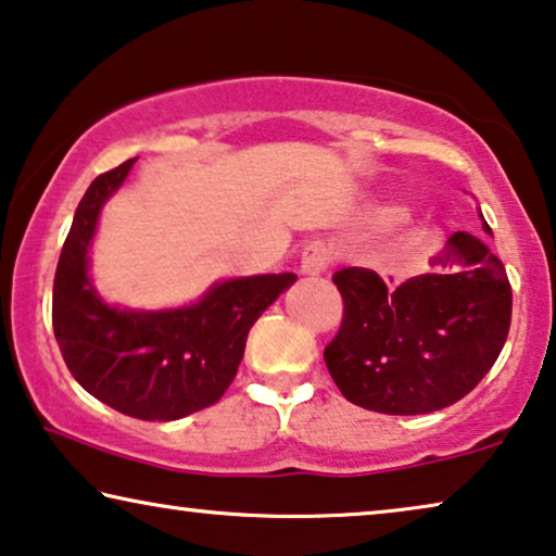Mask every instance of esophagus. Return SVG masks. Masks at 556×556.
Instances as JSON below:
<instances>
[{"label": "esophagus", "mask_w": 556, "mask_h": 556, "mask_svg": "<svg viewBox=\"0 0 556 556\" xmlns=\"http://www.w3.org/2000/svg\"><path fill=\"white\" fill-rule=\"evenodd\" d=\"M332 264V249L325 241H312V244L302 252V275L304 277H319L330 269Z\"/></svg>", "instance_id": "1"}]
</instances>
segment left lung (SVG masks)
I'll list each match as a JSON object with an SVG mask.
<instances>
[{"instance_id": "8db88e82", "label": "left lung", "mask_w": 556, "mask_h": 556, "mask_svg": "<svg viewBox=\"0 0 556 556\" xmlns=\"http://www.w3.org/2000/svg\"><path fill=\"white\" fill-rule=\"evenodd\" d=\"M491 237V226L483 222ZM431 275L388 289L372 269L332 275L345 315L325 348L334 386L359 408L420 416L479 386L511 325V285L479 237L456 231Z\"/></svg>"}]
</instances>
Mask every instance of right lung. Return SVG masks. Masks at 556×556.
Instances as JSON below:
<instances>
[{"label": "right lung", "instance_id": "right-lung-1", "mask_svg": "<svg viewBox=\"0 0 556 556\" xmlns=\"http://www.w3.org/2000/svg\"><path fill=\"white\" fill-rule=\"evenodd\" d=\"M136 159L98 176L77 203L52 287V327L67 370L92 397L140 420H178L208 408L231 386L247 334L296 275L216 281L176 309L108 304L90 279L100 208Z\"/></svg>", "mask_w": 556, "mask_h": 556}]
</instances>
